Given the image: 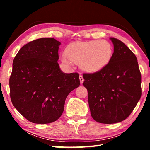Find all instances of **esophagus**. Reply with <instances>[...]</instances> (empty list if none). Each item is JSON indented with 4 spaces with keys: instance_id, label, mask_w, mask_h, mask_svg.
I'll list each match as a JSON object with an SVG mask.
<instances>
[{
    "instance_id": "34e87169",
    "label": "esophagus",
    "mask_w": 150,
    "mask_h": 150,
    "mask_svg": "<svg viewBox=\"0 0 150 150\" xmlns=\"http://www.w3.org/2000/svg\"><path fill=\"white\" fill-rule=\"evenodd\" d=\"M79 79H80V82H81V84H82V83L84 82V79H83V75H81V74H80L79 75Z\"/></svg>"
}]
</instances>
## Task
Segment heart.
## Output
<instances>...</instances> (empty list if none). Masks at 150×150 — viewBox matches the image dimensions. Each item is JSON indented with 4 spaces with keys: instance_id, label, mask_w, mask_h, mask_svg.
<instances>
[{
    "instance_id": "obj_1",
    "label": "heart",
    "mask_w": 150,
    "mask_h": 150,
    "mask_svg": "<svg viewBox=\"0 0 150 150\" xmlns=\"http://www.w3.org/2000/svg\"><path fill=\"white\" fill-rule=\"evenodd\" d=\"M113 47L106 40H93L79 42L69 44L66 47L62 62L71 65L73 62L80 63V66L87 72H97L103 69L111 62Z\"/></svg>"
}]
</instances>
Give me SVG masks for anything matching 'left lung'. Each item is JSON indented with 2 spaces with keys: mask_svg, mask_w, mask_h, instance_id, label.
I'll return each mask as SVG.
<instances>
[{
  "mask_svg": "<svg viewBox=\"0 0 150 150\" xmlns=\"http://www.w3.org/2000/svg\"><path fill=\"white\" fill-rule=\"evenodd\" d=\"M114 53L110 63L94 73H84L91 115L103 124L125 120L142 95L141 73L134 53L122 42L110 38Z\"/></svg>",
  "mask_w": 150,
  "mask_h": 150,
  "instance_id": "8db88e82",
  "label": "left lung"
}]
</instances>
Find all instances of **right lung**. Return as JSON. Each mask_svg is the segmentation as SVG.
I'll use <instances>...</instances> for the list:
<instances>
[{
	"label": "right lung",
	"instance_id": "obj_1",
	"mask_svg": "<svg viewBox=\"0 0 150 150\" xmlns=\"http://www.w3.org/2000/svg\"><path fill=\"white\" fill-rule=\"evenodd\" d=\"M60 44L52 38L35 40L24 45L14 59L10 96L16 110L31 122L57 120L67 95L80 85L77 73H65L60 69Z\"/></svg>",
	"mask_w": 150,
	"mask_h": 150
}]
</instances>
